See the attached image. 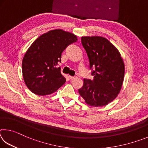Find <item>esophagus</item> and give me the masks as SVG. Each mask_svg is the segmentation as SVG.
Instances as JSON below:
<instances>
[{"label":"esophagus","mask_w":148,"mask_h":148,"mask_svg":"<svg viewBox=\"0 0 148 148\" xmlns=\"http://www.w3.org/2000/svg\"><path fill=\"white\" fill-rule=\"evenodd\" d=\"M69 78L71 79H74V78H76V76H69Z\"/></svg>","instance_id":"obj_1"}]
</instances>
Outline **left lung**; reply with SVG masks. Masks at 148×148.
I'll return each mask as SVG.
<instances>
[{
  "instance_id": "1",
  "label": "left lung",
  "mask_w": 148,
  "mask_h": 148,
  "mask_svg": "<svg viewBox=\"0 0 148 148\" xmlns=\"http://www.w3.org/2000/svg\"><path fill=\"white\" fill-rule=\"evenodd\" d=\"M81 40L93 79H84L79 93L92 106H105L116 99L121 90L123 61L116 47L103 37L84 36Z\"/></svg>"
}]
</instances>
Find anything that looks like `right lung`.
Returning <instances> with one entry per match:
<instances>
[{
  "instance_id": "add662e5",
  "label": "right lung",
  "mask_w": 148,
  "mask_h": 148,
  "mask_svg": "<svg viewBox=\"0 0 148 148\" xmlns=\"http://www.w3.org/2000/svg\"><path fill=\"white\" fill-rule=\"evenodd\" d=\"M77 40L71 32L56 29L41 35L32 44L22 61V72L25 83L32 92L42 96L51 94L65 83L57 66L62 51Z\"/></svg>"
}]
</instances>
